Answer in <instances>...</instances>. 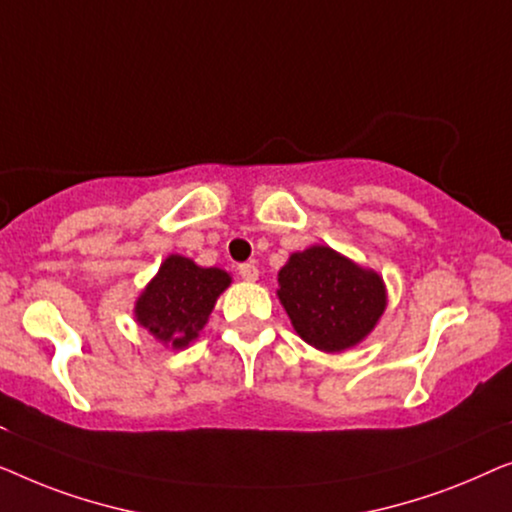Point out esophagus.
I'll use <instances>...</instances> for the list:
<instances>
[{"label":"esophagus","instance_id":"obj_1","mask_svg":"<svg viewBox=\"0 0 512 512\" xmlns=\"http://www.w3.org/2000/svg\"><path fill=\"white\" fill-rule=\"evenodd\" d=\"M239 276H241L243 280H257V276H259L257 264H255V262H243V264H239Z\"/></svg>","mask_w":512,"mask_h":512}]
</instances>
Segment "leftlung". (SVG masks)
<instances>
[{"instance_id": "1", "label": "left lung", "mask_w": 512, "mask_h": 512, "mask_svg": "<svg viewBox=\"0 0 512 512\" xmlns=\"http://www.w3.org/2000/svg\"><path fill=\"white\" fill-rule=\"evenodd\" d=\"M278 285L297 334L325 352L362 341L385 311L383 278L325 246L294 253Z\"/></svg>"}]
</instances>
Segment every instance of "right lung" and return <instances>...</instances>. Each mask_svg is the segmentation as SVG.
Wrapping results in <instances>:
<instances>
[{
	"mask_svg": "<svg viewBox=\"0 0 512 512\" xmlns=\"http://www.w3.org/2000/svg\"><path fill=\"white\" fill-rule=\"evenodd\" d=\"M229 283L232 278L222 269H201L192 259L171 255L136 301V320L162 343L185 348Z\"/></svg>",
	"mask_w": 512,
	"mask_h": 512,
	"instance_id": "1",
	"label": "right lung"
}]
</instances>
